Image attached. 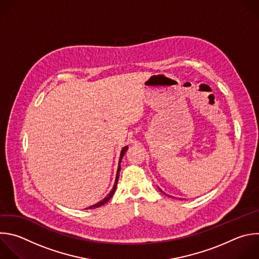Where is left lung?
Instances as JSON below:
<instances>
[{
  "instance_id": "left-lung-1",
  "label": "left lung",
  "mask_w": 259,
  "mask_h": 259,
  "mask_svg": "<svg viewBox=\"0 0 259 259\" xmlns=\"http://www.w3.org/2000/svg\"><path fill=\"white\" fill-rule=\"evenodd\" d=\"M160 191H161V190H160Z\"/></svg>"
}]
</instances>
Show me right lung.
I'll use <instances>...</instances> for the list:
<instances>
[{
    "label": "right lung",
    "mask_w": 259,
    "mask_h": 259,
    "mask_svg": "<svg viewBox=\"0 0 259 259\" xmlns=\"http://www.w3.org/2000/svg\"><path fill=\"white\" fill-rule=\"evenodd\" d=\"M128 149V146H125L123 149H122V151H121V155H120V159H119V166H118V171H117V175H116V181H115V184H114V187H113V189H112V191L107 195V197H105L103 200H101L100 202H98V203H96V204H94V205H92V206H90L89 208H96V207H100V206H102V205H104L105 203H107L111 198H112V196L114 195V193H115V191H116V188H117V184H118V180H119V176H120V170H121V165H120V162H121V160H122V157L124 156V154H125V152H126V150Z\"/></svg>",
    "instance_id": "obj_1"
}]
</instances>
